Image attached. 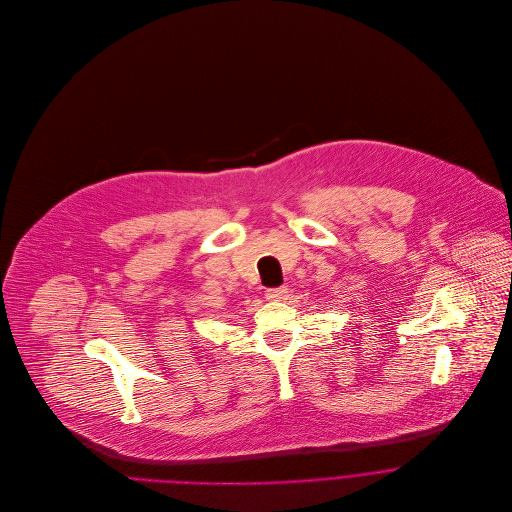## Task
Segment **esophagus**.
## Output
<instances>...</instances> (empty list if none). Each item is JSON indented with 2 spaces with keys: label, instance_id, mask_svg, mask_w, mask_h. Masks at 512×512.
I'll return each instance as SVG.
<instances>
[{
  "label": "esophagus",
  "instance_id": "obj_1",
  "mask_svg": "<svg viewBox=\"0 0 512 512\" xmlns=\"http://www.w3.org/2000/svg\"><path fill=\"white\" fill-rule=\"evenodd\" d=\"M286 294H288V288H286V286L268 288V290L264 292V296H266L268 300H282V298H286Z\"/></svg>",
  "mask_w": 512,
  "mask_h": 512
}]
</instances>
